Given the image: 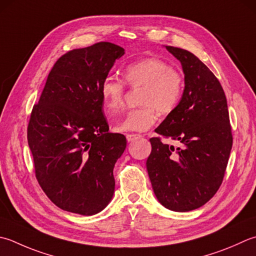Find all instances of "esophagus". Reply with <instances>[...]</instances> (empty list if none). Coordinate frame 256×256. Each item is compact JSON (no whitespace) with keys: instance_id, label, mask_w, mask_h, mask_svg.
Returning <instances> with one entry per match:
<instances>
[{"instance_id":"1","label":"esophagus","mask_w":256,"mask_h":256,"mask_svg":"<svg viewBox=\"0 0 256 256\" xmlns=\"http://www.w3.org/2000/svg\"><path fill=\"white\" fill-rule=\"evenodd\" d=\"M141 138H142L141 134H134V133H132V134H126L128 142H134V141H136V140Z\"/></svg>"}]
</instances>
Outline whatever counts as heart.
Returning a JSON list of instances; mask_svg holds the SVG:
<instances>
[{"instance_id": "b5f03b06", "label": "heart", "mask_w": 256, "mask_h": 256, "mask_svg": "<svg viewBox=\"0 0 256 256\" xmlns=\"http://www.w3.org/2000/svg\"><path fill=\"white\" fill-rule=\"evenodd\" d=\"M125 81L131 86H143L141 104L131 110L118 124L115 131L143 132L158 120V111L171 113L181 101L184 81L182 74L161 58H148L130 64L123 71ZM101 96L108 111H116L124 103L125 84L122 80L106 76L101 84Z\"/></svg>"}]
</instances>
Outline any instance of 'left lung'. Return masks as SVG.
Returning <instances> with one entry per match:
<instances>
[{
	"instance_id": "1",
	"label": "left lung",
	"mask_w": 256,
	"mask_h": 256,
	"mask_svg": "<svg viewBox=\"0 0 256 256\" xmlns=\"http://www.w3.org/2000/svg\"><path fill=\"white\" fill-rule=\"evenodd\" d=\"M165 48L181 62L185 86L178 105L155 132L181 145L150 138L146 168L158 202L171 211L188 212L208 202L221 186L233 138L218 80L193 53Z\"/></svg>"
}]
</instances>
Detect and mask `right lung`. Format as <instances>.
<instances>
[{
    "instance_id": "obj_1",
    "label": "right lung",
    "mask_w": 256,
    "mask_h": 256,
    "mask_svg": "<svg viewBox=\"0 0 256 256\" xmlns=\"http://www.w3.org/2000/svg\"><path fill=\"white\" fill-rule=\"evenodd\" d=\"M124 53L116 44L100 42L62 55L33 106L28 143L35 176L64 211L94 215L113 198V168L126 138L108 132L101 84Z\"/></svg>"
}]
</instances>
